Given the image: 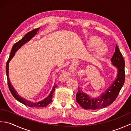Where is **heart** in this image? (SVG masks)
<instances>
[{
  "label": "heart",
  "mask_w": 131,
  "mask_h": 131,
  "mask_svg": "<svg viewBox=\"0 0 131 131\" xmlns=\"http://www.w3.org/2000/svg\"><path fill=\"white\" fill-rule=\"evenodd\" d=\"M102 43V40L96 37H92L88 42V45L91 48H96L99 46V48L96 50V53L98 56H101L104 55L107 52V49L106 47L101 46Z\"/></svg>",
  "instance_id": "b5f03b06"
}]
</instances>
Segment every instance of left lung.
<instances>
[{
	"label": "left lung",
	"instance_id": "1",
	"mask_svg": "<svg viewBox=\"0 0 131 131\" xmlns=\"http://www.w3.org/2000/svg\"><path fill=\"white\" fill-rule=\"evenodd\" d=\"M111 61L112 65L117 69V76L104 92L97 97H91L83 92L81 88H78L76 101L84 109L96 110L106 107L112 104L118 96L125 81V62L117 45Z\"/></svg>",
	"mask_w": 131,
	"mask_h": 131
}]
</instances>
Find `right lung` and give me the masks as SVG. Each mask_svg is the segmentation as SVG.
Returning a JSON list of instances; mask_svg holds the SVG:
<instances>
[{"instance_id": "add662e5", "label": "right lung", "mask_w": 131, "mask_h": 131, "mask_svg": "<svg viewBox=\"0 0 131 131\" xmlns=\"http://www.w3.org/2000/svg\"><path fill=\"white\" fill-rule=\"evenodd\" d=\"M39 29L40 27H39V28L34 29L31 30V31H30V32H28L23 38L21 39V40H19L18 41H17V42L14 44L12 48V51H11V52L10 53L9 58H8V60L7 62V64H6V74H7V77L8 85V87H9L10 93H12L13 96L15 97V99H16L19 102H21L24 105H26L27 106H29L31 107H46L47 105L52 102L53 94V92L55 91V89L57 87V85L54 84L51 92V93H50V94H49V96L48 97H47L46 99H43V100H41V101L39 102H34L29 101V100H26L25 99L23 98V97H21L20 96H19V94H18L17 92V91L15 90V88H14V87H13V85L11 84L9 80V63L10 62V61L11 60V59H12L14 56H15L16 51H17L18 49L20 48L24 44H25L27 42V41L30 40V39H31L32 38L34 37V36L37 34V33L38 30H39Z\"/></svg>"}]
</instances>
